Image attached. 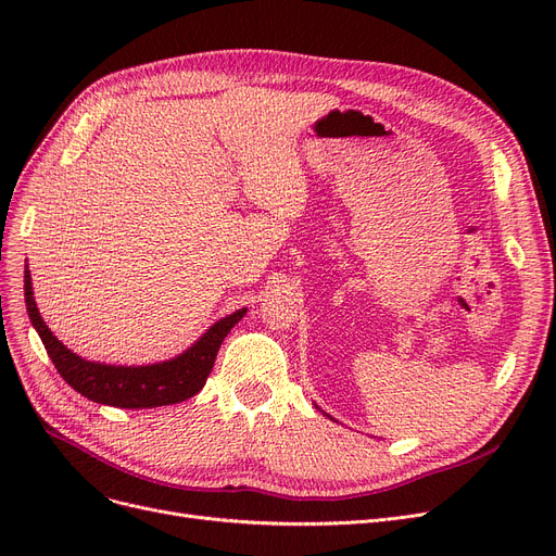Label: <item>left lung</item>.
I'll list each match as a JSON object with an SVG mask.
<instances>
[{"label": "left lung", "mask_w": 556, "mask_h": 556, "mask_svg": "<svg viewBox=\"0 0 556 556\" xmlns=\"http://www.w3.org/2000/svg\"><path fill=\"white\" fill-rule=\"evenodd\" d=\"M315 407H317V405H315ZM327 417H329V415H327Z\"/></svg>", "instance_id": "1"}]
</instances>
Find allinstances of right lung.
I'll return each instance as SVG.
<instances>
[{
	"mask_svg": "<svg viewBox=\"0 0 556 556\" xmlns=\"http://www.w3.org/2000/svg\"><path fill=\"white\" fill-rule=\"evenodd\" d=\"M24 300L28 319H31V325L36 327L58 374H61L78 394L87 396L90 401L114 407H128V410L180 403L198 394L204 388L207 376L212 374L216 354L225 336L248 311L239 308L237 313L220 317L218 323H214L187 349V352L170 361L128 367L85 361L51 333L36 306L31 270H28V266L24 270Z\"/></svg>",
	"mask_w": 556,
	"mask_h": 556,
	"instance_id": "right-lung-1",
	"label": "right lung"
}]
</instances>
